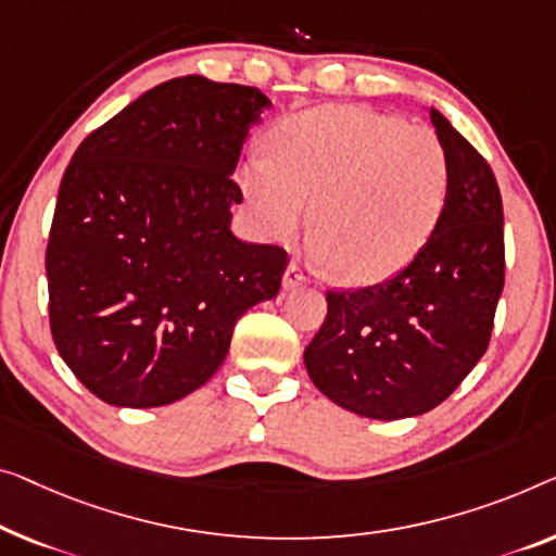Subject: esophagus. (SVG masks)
Returning a JSON list of instances; mask_svg holds the SVG:
<instances>
[{"label": "esophagus", "mask_w": 556, "mask_h": 556, "mask_svg": "<svg viewBox=\"0 0 556 556\" xmlns=\"http://www.w3.org/2000/svg\"><path fill=\"white\" fill-rule=\"evenodd\" d=\"M306 281V277H304V271H302V267L300 264H289L287 267V271H285V279H281V285H285V289H296V287H302Z\"/></svg>", "instance_id": "esophagus-1"}]
</instances>
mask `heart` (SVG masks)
Here are the masks:
<instances>
[{
  "instance_id": "heart-1",
  "label": "heart",
  "mask_w": 556,
  "mask_h": 556,
  "mask_svg": "<svg viewBox=\"0 0 556 556\" xmlns=\"http://www.w3.org/2000/svg\"><path fill=\"white\" fill-rule=\"evenodd\" d=\"M271 156L239 172L271 235L287 237L312 206V252L346 285L407 267L444 210L446 152L432 129L362 104H325L281 119Z\"/></svg>"
}]
</instances>
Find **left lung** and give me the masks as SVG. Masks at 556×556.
<instances>
[{"label":"left lung","instance_id":"1","mask_svg":"<svg viewBox=\"0 0 556 556\" xmlns=\"http://www.w3.org/2000/svg\"><path fill=\"white\" fill-rule=\"evenodd\" d=\"M446 152L444 210L400 275L331 289L304 350L314 387L369 419L417 417L442 404L490 346L504 287V212L494 172L437 110Z\"/></svg>","mask_w":556,"mask_h":556}]
</instances>
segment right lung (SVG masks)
<instances>
[{
	"label": "right lung",
	"mask_w": 556,
	"mask_h": 556,
	"mask_svg": "<svg viewBox=\"0 0 556 556\" xmlns=\"http://www.w3.org/2000/svg\"><path fill=\"white\" fill-rule=\"evenodd\" d=\"M256 87L177 77L77 147L47 244L49 329L89 392L164 407L222 367L237 319L277 296L287 252L231 235Z\"/></svg>",
	"instance_id": "add662e5"
}]
</instances>
